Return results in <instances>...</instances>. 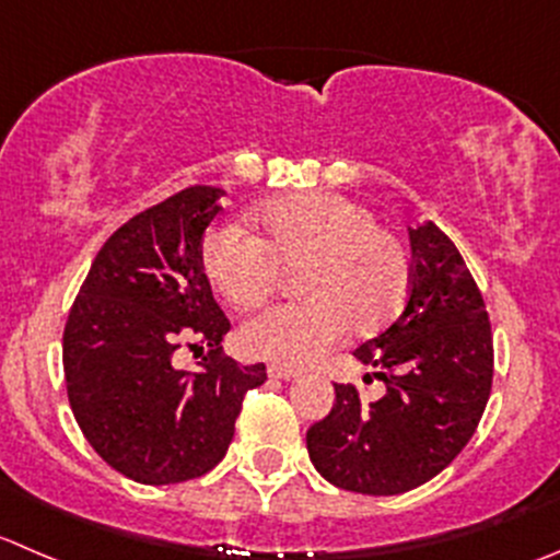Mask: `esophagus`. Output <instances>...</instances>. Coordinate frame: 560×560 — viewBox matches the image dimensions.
<instances>
[{
	"mask_svg": "<svg viewBox=\"0 0 560 560\" xmlns=\"http://www.w3.org/2000/svg\"><path fill=\"white\" fill-rule=\"evenodd\" d=\"M268 374L276 380H295L301 377V369L284 366V363H273V366H268Z\"/></svg>",
	"mask_w": 560,
	"mask_h": 560,
	"instance_id": "esophagus-1",
	"label": "esophagus"
}]
</instances>
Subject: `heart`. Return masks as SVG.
Here are the masks:
<instances>
[{"label": "heart", "instance_id": "heart-1", "mask_svg": "<svg viewBox=\"0 0 560 560\" xmlns=\"http://www.w3.org/2000/svg\"><path fill=\"white\" fill-rule=\"evenodd\" d=\"M241 226H215L202 241V270L226 303L257 308L273 295L279 270L301 268L292 290L303 301L270 308L243 325L248 355L306 366L350 330L372 336L405 306L410 257L363 205L336 194H292Z\"/></svg>", "mask_w": 560, "mask_h": 560}]
</instances>
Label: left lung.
<instances>
[{"mask_svg":"<svg viewBox=\"0 0 560 560\" xmlns=\"http://www.w3.org/2000/svg\"><path fill=\"white\" fill-rule=\"evenodd\" d=\"M410 246L405 308L352 352L385 394L366 401L336 383L334 410L306 432L317 474L361 495L435 479L468 446L492 388L490 317L463 254L432 221L410 226Z\"/></svg>","mask_w":560,"mask_h":560,"instance_id":"left-lung-1","label":"left lung"}]
</instances>
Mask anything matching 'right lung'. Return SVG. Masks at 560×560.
Instances as JSON below:
<instances>
[{
	"instance_id": "right-lung-1",
	"label": "right lung",
	"mask_w": 560,
	"mask_h": 560,
	"mask_svg": "<svg viewBox=\"0 0 560 560\" xmlns=\"http://www.w3.org/2000/svg\"><path fill=\"white\" fill-rule=\"evenodd\" d=\"M221 188L194 186L119 226L75 295L62 336L68 399L90 446L139 485H177L213 470L235 435L265 363L221 355L230 330L202 270V235ZM180 343L211 347L191 375Z\"/></svg>"
}]
</instances>
